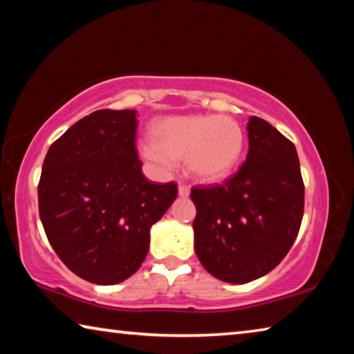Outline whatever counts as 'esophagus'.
<instances>
[{"label":"esophagus","instance_id":"1","mask_svg":"<svg viewBox=\"0 0 354 354\" xmlns=\"http://www.w3.org/2000/svg\"><path fill=\"white\" fill-rule=\"evenodd\" d=\"M178 195L181 196V198H187V196L190 195V189H189L187 185H185V184H179V187H178Z\"/></svg>","mask_w":354,"mask_h":354}]
</instances>
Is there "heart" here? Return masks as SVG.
<instances>
[{"mask_svg": "<svg viewBox=\"0 0 354 354\" xmlns=\"http://www.w3.org/2000/svg\"><path fill=\"white\" fill-rule=\"evenodd\" d=\"M153 143L140 153L149 162L171 169L184 160L196 181L218 183L241 162L245 136L234 118L215 115H170L151 124Z\"/></svg>", "mask_w": 354, "mask_h": 354, "instance_id": "b5f03b06", "label": "heart"}]
</instances>
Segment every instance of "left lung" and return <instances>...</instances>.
Masks as SVG:
<instances>
[{"label": "left lung", "mask_w": 354, "mask_h": 354, "mask_svg": "<svg viewBox=\"0 0 354 354\" xmlns=\"http://www.w3.org/2000/svg\"><path fill=\"white\" fill-rule=\"evenodd\" d=\"M247 160L223 185L192 189L195 253L220 281L245 284L289 253L303 220L304 185L295 145L250 117Z\"/></svg>", "instance_id": "left-lung-1"}]
</instances>
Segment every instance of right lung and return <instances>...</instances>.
<instances>
[{"mask_svg": "<svg viewBox=\"0 0 354 354\" xmlns=\"http://www.w3.org/2000/svg\"><path fill=\"white\" fill-rule=\"evenodd\" d=\"M137 111L101 109L48 149L39 214L61 261L93 284H118L145 261L149 230L176 200L175 183L143 176L136 149Z\"/></svg>", "mask_w": 354, "mask_h": 354, "instance_id": "1", "label": "right lung"}]
</instances>
